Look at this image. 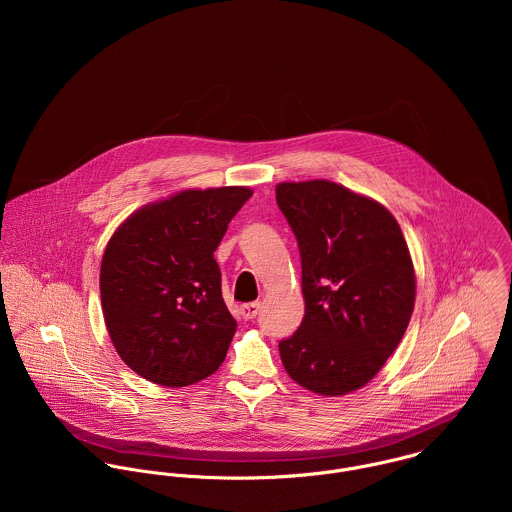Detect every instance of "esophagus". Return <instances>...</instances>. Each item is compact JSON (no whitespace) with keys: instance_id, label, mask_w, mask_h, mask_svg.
I'll return each mask as SVG.
<instances>
[{"instance_id":"1","label":"esophagus","mask_w":512,"mask_h":512,"mask_svg":"<svg viewBox=\"0 0 512 512\" xmlns=\"http://www.w3.org/2000/svg\"><path fill=\"white\" fill-rule=\"evenodd\" d=\"M258 311H260V303H258V301H250V303L240 305V315H242L246 321L254 319V317L258 315Z\"/></svg>"}]
</instances>
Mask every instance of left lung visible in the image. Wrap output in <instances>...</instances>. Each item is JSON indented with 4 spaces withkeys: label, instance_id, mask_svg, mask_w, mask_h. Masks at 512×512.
<instances>
[{
    "label": "left lung",
    "instance_id": "left-lung-1",
    "mask_svg": "<svg viewBox=\"0 0 512 512\" xmlns=\"http://www.w3.org/2000/svg\"><path fill=\"white\" fill-rule=\"evenodd\" d=\"M301 256L305 315L280 341L284 368L321 396L370 382L410 323L416 276L400 224L380 203L325 179L280 183Z\"/></svg>",
    "mask_w": 512,
    "mask_h": 512
}]
</instances>
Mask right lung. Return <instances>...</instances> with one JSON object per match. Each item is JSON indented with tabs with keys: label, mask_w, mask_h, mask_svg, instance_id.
I'll return each instance as SVG.
<instances>
[{
	"label": "right lung",
	"mask_w": 512,
	"mask_h": 512,
	"mask_svg": "<svg viewBox=\"0 0 512 512\" xmlns=\"http://www.w3.org/2000/svg\"><path fill=\"white\" fill-rule=\"evenodd\" d=\"M248 187L187 189L124 220L100 266L102 313L120 359L153 384L211 376L236 321L220 292L215 250Z\"/></svg>",
	"instance_id": "obj_1"
}]
</instances>
